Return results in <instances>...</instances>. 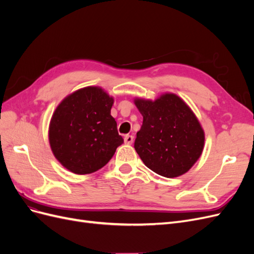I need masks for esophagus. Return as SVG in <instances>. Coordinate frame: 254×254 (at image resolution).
Listing matches in <instances>:
<instances>
[{"label": "esophagus", "instance_id": "esophagus-1", "mask_svg": "<svg viewBox=\"0 0 254 254\" xmlns=\"http://www.w3.org/2000/svg\"><path fill=\"white\" fill-rule=\"evenodd\" d=\"M134 141V137L132 135H127L125 136V143L127 144H132Z\"/></svg>", "mask_w": 254, "mask_h": 254}]
</instances>
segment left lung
<instances>
[{
    "label": "left lung",
    "mask_w": 254,
    "mask_h": 254,
    "mask_svg": "<svg viewBox=\"0 0 254 254\" xmlns=\"http://www.w3.org/2000/svg\"><path fill=\"white\" fill-rule=\"evenodd\" d=\"M134 103L143 117L134 148L144 165L168 178L187 173L204 145V132L190 106L173 93L155 100L135 98Z\"/></svg>",
    "instance_id": "8db88e82"
}]
</instances>
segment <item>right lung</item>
<instances>
[{
    "label": "right lung",
    "instance_id": "add662e5",
    "mask_svg": "<svg viewBox=\"0 0 254 254\" xmlns=\"http://www.w3.org/2000/svg\"><path fill=\"white\" fill-rule=\"evenodd\" d=\"M114 98L99 86H86L57 106L48 127L54 156L75 174L96 172L124 143L111 115Z\"/></svg>",
    "mask_w": 254,
    "mask_h": 254
}]
</instances>
